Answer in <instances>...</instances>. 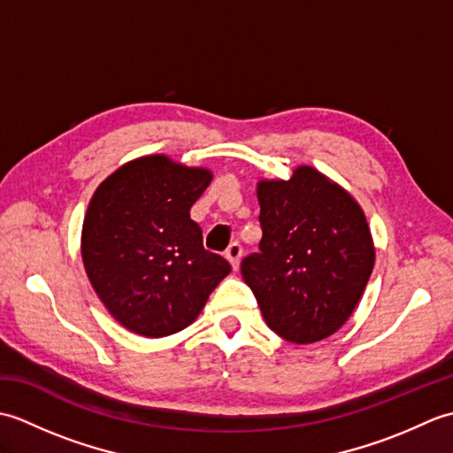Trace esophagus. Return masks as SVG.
<instances>
[{"instance_id": "1", "label": "esophagus", "mask_w": 453, "mask_h": 453, "mask_svg": "<svg viewBox=\"0 0 453 453\" xmlns=\"http://www.w3.org/2000/svg\"><path fill=\"white\" fill-rule=\"evenodd\" d=\"M226 257H227V261L232 263L234 271H237V268H239V261H242V257H243V247L239 245L237 242H235V243H232V245L227 247Z\"/></svg>"}]
</instances>
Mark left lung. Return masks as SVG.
<instances>
[{"instance_id":"8db88e82","label":"left lung","mask_w":453,"mask_h":453,"mask_svg":"<svg viewBox=\"0 0 453 453\" xmlns=\"http://www.w3.org/2000/svg\"><path fill=\"white\" fill-rule=\"evenodd\" d=\"M261 251L242 274L271 329L311 344L349 321L370 280L375 249L364 210L349 190L310 165L290 179H263Z\"/></svg>"}]
</instances>
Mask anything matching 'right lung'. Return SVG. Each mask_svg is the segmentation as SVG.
<instances>
[{
    "label": "right lung",
    "instance_id": "right-lung-1",
    "mask_svg": "<svg viewBox=\"0 0 453 453\" xmlns=\"http://www.w3.org/2000/svg\"><path fill=\"white\" fill-rule=\"evenodd\" d=\"M211 171L156 153L124 163L95 190L81 258L95 294L124 329L148 339L179 333L232 273L202 245L190 206Z\"/></svg>",
    "mask_w": 453,
    "mask_h": 453
}]
</instances>
